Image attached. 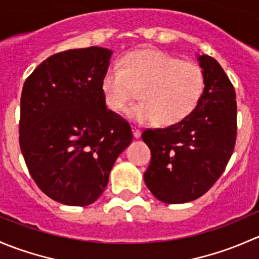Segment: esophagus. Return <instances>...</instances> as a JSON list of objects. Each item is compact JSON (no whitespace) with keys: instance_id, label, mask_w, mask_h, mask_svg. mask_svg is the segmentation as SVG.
I'll return each mask as SVG.
<instances>
[{"instance_id":"34e87169","label":"esophagus","mask_w":259,"mask_h":259,"mask_svg":"<svg viewBox=\"0 0 259 259\" xmlns=\"http://www.w3.org/2000/svg\"><path fill=\"white\" fill-rule=\"evenodd\" d=\"M133 134H134V138H137V139H139L142 137V132L139 129H137V127H133Z\"/></svg>"}]
</instances>
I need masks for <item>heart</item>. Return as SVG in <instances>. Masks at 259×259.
<instances>
[{
    "instance_id": "obj_1",
    "label": "heart",
    "mask_w": 259,
    "mask_h": 259,
    "mask_svg": "<svg viewBox=\"0 0 259 259\" xmlns=\"http://www.w3.org/2000/svg\"><path fill=\"white\" fill-rule=\"evenodd\" d=\"M205 89L202 67L195 62L158 50H142L127 55L106 69L101 93L108 109L119 113L137 95L142 101L126 110L139 124L158 121L171 126L187 119L199 105Z\"/></svg>"
}]
</instances>
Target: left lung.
Returning a JSON list of instances; mask_svg holds the SVG:
<instances>
[{
  "label": "left lung",
  "mask_w": 259,
  "mask_h": 259,
  "mask_svg": "<svg viewBox=\"0 0 259 259\" xmlns=\"http://www.w3.org/2000/svg\"><path fill=\"white\" fill-rule=\"evenodd\" d=\"M205 89L198 108L179 124L146 129L151 151L144 173L154 197L168 204L202 197L223 174L237 138L236 91L215 59L198 55Z\"/></svg>",
  "instance_id": "obj_1"
}]
</instances>
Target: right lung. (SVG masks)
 Masks as SVG:
<instances>
[{"label":"right lung","instance_id":"obj_1","mask_svg":"<svg viewBox=\"0 0 259 259\" xmlns=\"http://www.w3.org/2000/svg\"><path fill=\"white\" fill-rule=\"evenodd\" d=\"M111 55L99 46L59 52L23 83L21 151L37 187L62 204L95 202L133 140L129 122L106 108L101 93Z\"/></svg>","mask_w":259,"mask_h":259}]
</instances>
